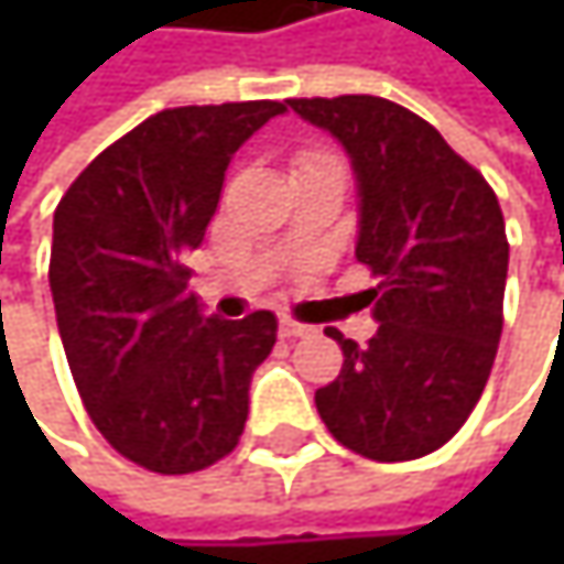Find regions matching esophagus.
I'll return each instance as SVG.
<instances>
[{
  "label": "esophagus",
  "instance_id": "esophagus-1",
  "mask_svg": "<svg viewBox=\"0 0 564 564\" xmlns=\"http://www.w3.org/2000/svg\"><path fill=\"white\" fill-rule=\"evenodd\" d=\"M313 333V326H306V323H296V319H290V316H283L281 319V336L286 339H293V336H310Z\"/></svg>",
  "mask_w": 564,
  "mask_h": 564
}]
</instances>
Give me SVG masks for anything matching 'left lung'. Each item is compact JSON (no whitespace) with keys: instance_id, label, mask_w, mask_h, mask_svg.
I'll list each match as a JSON object with an SVG mask.
<instances>
[{"instance_id":"8db88e82","label":"left lung","mask_w":564,"mask_h":564,"mask_svg":"<svg viewBox=\"0 0 564 564\" xmlns=\"http://www.w3.org/2000/svg\"><path fill=\"white\" fill-rule=\"evenodd\" d=\"M333 133L359 195L356 258L376 336L359 346L336 326L343 372L316 389L329 434L369 460H414L447 444L490 379L509 245L487 178L417 113L372 94L286 100Z\"/></svg>"}]
</instances>
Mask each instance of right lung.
<instances>
[{"label":"right lung","mask_w":564,"mask_h":564,"mask_svg":"<svg viewBox=\"0 0 564 564\" xmlns=\"http://www.w3.org/2000/svg\"><path fill=\"white\" fill-rule=\"evenodd\" d=\"M286 100L175 107L80 172L55 208L57 333L107 444L153 474H195L235 451L278 316H205L185 254L202 248L231 156Z\"/></svg>","instance_id":"add662e5"}]
</instances>
